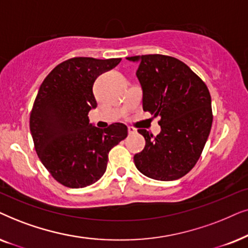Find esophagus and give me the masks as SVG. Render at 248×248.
<instances>
[{
    "label": "esophagus",
    "instance_id": "obj_1",
    "mask_svg": "<svg viewBox=\"0 0 248 248\" xmlns=\"http://www.w3.org/2000/svg\"><path fill=\"white\" fill-rule=\"evenodd\" d=\"M128 133H129V135H134L137 133V130L134 127H128Z\"/></svg>",
    "mask_w": 248,
    "mask_h": 248
}]
</instances>
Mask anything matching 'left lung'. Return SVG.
I'll use <instances>...</instances> for the list:
<instances>
[{"label":"left lung","instance_id":"obj_1","mask_svg":"<svg viewBox=\"0 0 248 248\" xmlns=\"http://www.w3.org/2000/svg\"><path fill=\"white\" fill-rule=\"evenodd\" d=\"M127 60L138 63L143 110L161 118V133L156 136L138 129L146 144L135 154V166L152 179H179L199 161L210 135V92L202 79L176 58L148 54Z\"/></svg>","mask_w":248,"mask_h":248}]
</instances>
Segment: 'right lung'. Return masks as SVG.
<instances>
[{"mask_svg":"<svg viewBox=\"0 0 248 248\" xmlns=\"http://www.w3.org/2000/svg\"><path fill=\"white\" fill-rule=\"evenodd\" d=\"M121 59L74 58L57 65L42 82L31 113L35 150L55 180L69 188L96 183L107 170L108 152L127 137L120 122L95 127L88 112L97 107L93 86Z\"/></svg>","mask_w":248,"mask_h":248,"instance_id":"obj_1","label":"right lung"}]
</instances>
